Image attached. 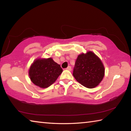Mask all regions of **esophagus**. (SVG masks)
I'll return each instance as SVG.
<instances>
[{
  "label": "esophagus",
  "mask_w": 131,
  "mask_h": 131,
  "mask_svg": "<svg viewBox=\"0 0 131 131\" xmlns=\"http://www.w3.org/2000/svg\"><path fill=\"white\" fill-rule=\"evenodd\" d=\"M66 70H69V71H70L71 70H72V69H71V67H70V66H68V67L67 68H66Z\"/></svg>",
  "instance_id": "34e87169"
}]
</instances>
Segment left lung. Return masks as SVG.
<instances>
[{
	"label": "left lung",
	"mask_w": 131,
	"mask_h": 131,
	"mask_svg": "<svg viewBox=\"0 0 131 131\" xmlns=\"http://www.w3.org/2000/svg\"><path fill=\"white\" fill-rule=\"evenodd\" d=\"M105 67L101 59L91 51L77 57L73 70L75 79L88 88L96 87L105 76Z\"/></svg>",
	"instance_id": "1"
}]
</instances>
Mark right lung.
<instances>
[{
  "label": "right lung",
  "instance_id": "right-lung-1",
  "mask_svg": "<svg viewBox=\"0 0 131 131\" xmlns=\"http://www.w3.org/2000/svg\"><path fill=\"white\" fill-rule=\"evenodd\" d=\"M62 72L60 65L52 58H48L35 59L30 66L28 73L33 83L40 88H46L52 85Z\"/></svg>",
  "mask_w": 131,
  "mask_h": 131
}]
</instances>
